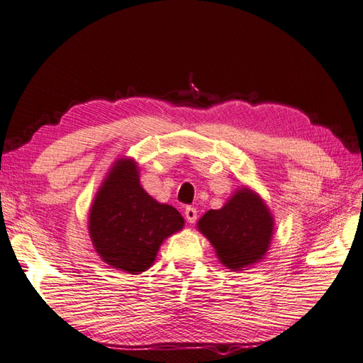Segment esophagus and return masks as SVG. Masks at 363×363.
<instances>
[{
	"label": "esophagus",
	"mask_w": 363,
	"mask_h": 363,
	"mask_svg": "<svg viewBox=\"0 0 363 363\" xmlns=\"http://www.w3.org/2000/svg\"><path fill=\"white\" fill-rule=\"evenodd\" d=\"M184 218H186L188 223H196L197 220V210L194 207H188L186 210H184Z\"/></svg>",
	"instance_id": "34e87169"
}]
</instances>
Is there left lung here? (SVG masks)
I'll return each instance as SVG.
<instances>
[{
	"mask_svg": "<svg viewBox=\"0 0 363 363\" xmlns=\"http://www.w3.org/2000/svg\"><path fill=\"white\" fill-rule=\"evenodd\" d=\"M197 229L215 248L220 262L232 272L246 270L265 257L275 218L256 191L242 186L220 210H208Z\"/></svg>",
	"mask_w": 363,
	"mask_h": 363,
	"instance_id": "left-lung-1",
	"label": "left lung"
}]
</instances>
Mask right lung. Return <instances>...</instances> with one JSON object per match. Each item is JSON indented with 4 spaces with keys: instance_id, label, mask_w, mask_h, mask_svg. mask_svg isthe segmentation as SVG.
Here are the masks:
<instances>
[{
    "instance_id": "right-lung-1",
    "label": "right lung",
    "mask_w": 363,
    "mask_h": 363,
    "mask_svg": "<svg viewBox=\"0 0 363 363\" xmlns=\"http://www.w3.org/2000/svg\"><path fill=\"white\" fill-rule=\"evenodd\" d=\"M172 205L153 199L140 184L133 158H118L108 169L88 215L94 251L112 269L139 275L156 261L160 246L183 229Z\"/></svg>"
}]
</instances>
